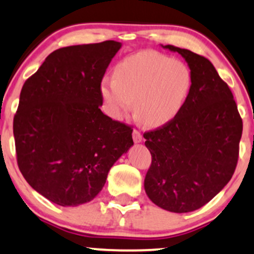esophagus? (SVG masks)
<instances>
[{
    "instance_id": "obj_1",
    "label": "esophagus",
    "mask_w": 254,
    "mask_h": 254,
    "mask_svg": "<svg viewBox=\"0 0 254 254\" xmlns=\"http://www.w3.org/2000/svg\"><path fill=\"white\" fill-rule=\"evenodd\" d=\"M133 140H134V142H141L142 140H144V138H142V135H141V133H140L138 129L133 130Z\"/></svg>"
}]
</instances>
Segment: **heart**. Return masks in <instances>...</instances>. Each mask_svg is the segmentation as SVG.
<instances>
[{
  "instance_id": "heart-1",
  "label": "heart",
  "mask_w": 254,
  "mask_h": 254,
  "mask_svg": "<svg viewBox=\"0 0 254 254\" xmlns=\"http://www.w3.org/2000/svg\"><path fill=\"white\" fill-rule=\"evenodd\" d=\"M192 88V72L184 62L147 50L124 58L114 78H104L101 94L112 118L120 120L132 108L142 125L160 127L175 120Z\"/></svg>"
}]
</instances>
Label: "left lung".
<instances>
[{"instance_id":"8db88e82","label":"left lung","mask_w":254,"mask_h":254,"mask_svg":"<svg viewBox=\"0 0 254 254\" xmlns=\"http://www.w3.org/2000/svg\"><path fill=\"white\" fill-rule=\"evenodd\" d=\"M163 47L186 59L192 88L175 120L144 134L152 156L144 187L158 207L189 213L203 207L231 181L243 120L231 89L207 58L172 45Z\"/></svg>"}]
</instances>
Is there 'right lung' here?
I'll return each mask as SVG.
<instances>
[{
  "mask_svg": "<svg viewBox=\"0 0 254 254\" xmlns=\"http://www.w3.org/2000/svg\"><path fill=\"white\" fill-rule=\"evenodd\" d=\"M122 44L56 50L26 80L14 116L17 165L35 191L62 207L90 202L133 146V129L103 114L101 82Z\"/></svg>",
  "mask_w": 254,
  "mask_h": 254,
  "instance_id": "1",
  "label": "right lung"
}]
</instances>
